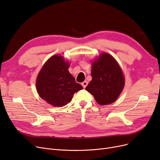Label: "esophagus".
I'll use <instances>...</instances> for the list:
<instances>
[{
    "label": "esophagus",
    "mask_w": 160,
    "mask_h": 160,
    "mask_svg": "<svg viewBox=\"0 0 160 160\" xmlns=\"http://www.w3.org/2000/svg\"><path fill=\"white\" fill-rule=\"evenodd\" d=\"M81 84H82V86H83V88H86V86H87L88 84V82L86 80H85L84 82H83L81 83Z\"/></svg>",
    "instance_id": "34e87169"
}]
</instances>
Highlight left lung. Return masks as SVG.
<instances>
[{"mask_svg": "<svg viewBox=\"0 0 160 160\" xmlns=\"http://www.w3.org/2000/svg\"><path fill=\"white\" fill-rule=\"evenodd\" d=\"M92 80L86 89L100 105L113 103L124 86L123 73L118 63L111 55L104 53L92 63Z\"/></svg>", "mask_w": 160, "mask_h": 160, "instance_id": "8db88e82", "label": "left lung"}]
</instances>
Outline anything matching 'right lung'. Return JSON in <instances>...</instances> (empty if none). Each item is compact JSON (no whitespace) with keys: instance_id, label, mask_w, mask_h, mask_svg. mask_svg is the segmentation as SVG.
<instances>
[{"instance_id":"add662e5","label":"right lung","mask_w":160,"mask_h":160,"mask_svg":"<svg viewBox=\"0 0 160 160\" xmlns=\"http://www.w3.org/2000/svg\"><path fill=\"white\" fill-rule=\"evenodd\" d=\"M69 62L62 56H52L45 63L36 80V88L40 97L54 107L68 104L73 95L83 89L68 71Z\"/></svg>"}]
</instances>
